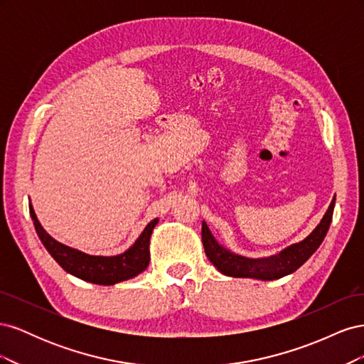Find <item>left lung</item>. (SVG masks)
Wrapping results in <instances>:
<instances>
[{
  "mask_svg": "<svg viewBox=\"0 0 364 364\" xmlns=\"http://www.w3.org/2000/svg\"><path fill=\"white\" fill-rule=\"evenodd\" d=\"M336 197L325 213L322 222L317 225L313 232L304 241L293 245L282 252L272 255L269 258H245L235 255V253L226 250L220 246L214 237L209 232L206 223H202V241L206 257L214 266L228 277L234 278H257V279H279L285 274H290L299 269L302 264L310 258L317 247L322 245V241L328 232L329 225L333 220Z\"/></svg>",
  "mask_w": 364,
  "mask_h": 364,
  "instance_id": "1",
  "label": "left lung"
}]
</instances>
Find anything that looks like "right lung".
<instances>
[{
  "label": "right lung",
  "instance_id": "1",
  "mask_svg": "<svg viewBox=\"0 0 364 364\" xmlns=\"http://www.w3.org/2000/svg\"><path fill=\"white\" fill-rule=\"evenodd\" d=\"M30 215L33 220V225H35L38 237L41 238L42 245L50 252V255L59 262V266L63 270H67L68 273L83 281L100 285H112L136 277V274L144 272L149 266L150 237L153 232V228L158 225V218L151 220V222L144 228V230H142L139 238L135 241V245L127 249L124 253H121V255L92 257L80 250L65 246L54 240L51 235H48L46 232V229L41 226L31 205Z\"/></svg>",
  "mask_w": 364,
  "mask_h": 364
}]
</instances>
